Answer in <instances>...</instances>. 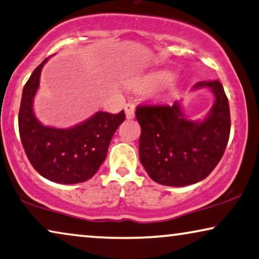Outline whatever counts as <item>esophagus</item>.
I'll use <instances>...</instances> for the list:
<instances>
[{"label": "esophagus", "mask_w": 259, "mask_h": 259, "mask_svg": "<svg viewBox=\"0 0 259 259\" xmlns=\"http://www.w3.org/2000/svg\"><path fill=\"white\" fill-rule=\"evenodd\" d=\"M134 111H136V108H134L133 104L128 103V104L125 105V113H126L127 119H133L134 118Z\"/></svg>", "instance_id": "obj_1"}]
</instances>
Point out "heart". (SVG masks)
Wrapping results in <instances>:
<instances>
[{
    "mask_svg": "<svg viewBox=\"0 0 259 259\" xmlns=\"http://www.w3.org/2000/svg\"><path fill=\"white\" fill-rule=\"evenodd\" d=\"M171 78H173V76L167 71H157V72L146 76L141 81V86L147 90H155L164 84L169 83Z\"/></svg>",
    "mask_w": 259,
    "mask_h": 259,
    "instance_id": "heart-1",
    "label": "heart"
}]
</instances>
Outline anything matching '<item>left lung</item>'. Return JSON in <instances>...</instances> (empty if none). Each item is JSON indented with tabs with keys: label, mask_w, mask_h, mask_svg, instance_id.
I'll list each match as a JSON object with an SVG mask.
<instances>
[{
	"label": "left lung",
	"mask_w": 259,
	"mask_h": 259,
	"mask_svg": "<svg viewBox=\"0 0 259 259\" xmlns=\"http://www.w3.org/2000/svg\"><path fill=\"white\" fill-rule=\"evenodd\" d=\"M210 89L215 103L203 120H189L180 102L141 105L140 162L153 181L170 187L193 185L207 178L222 159L230 136L229 103L219 80L198 81L193 90Z\"/></svg>",
	"instance_id": "obj_1"
}]
</instances>
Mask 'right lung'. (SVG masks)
<instances>
[{"label": "right lung", "instance_id": "1", "mask_svg": "<svg viewBox=\"0 0 259 259\" xmlns=\"http://www.w3.org/2000/svg\"><path fill=\"white\" fill-rule=\"evenodd\" d=\"M48 59L33 70L22 93L18 113L22 145L30 163L43 178L64 185L88 181L104 162L112 137L125 120V112L99 111L70 128L44 126L33 113L32 105Z\"/></svg>", "mask_w": 259, "mask_h": 259}]
</instances>
